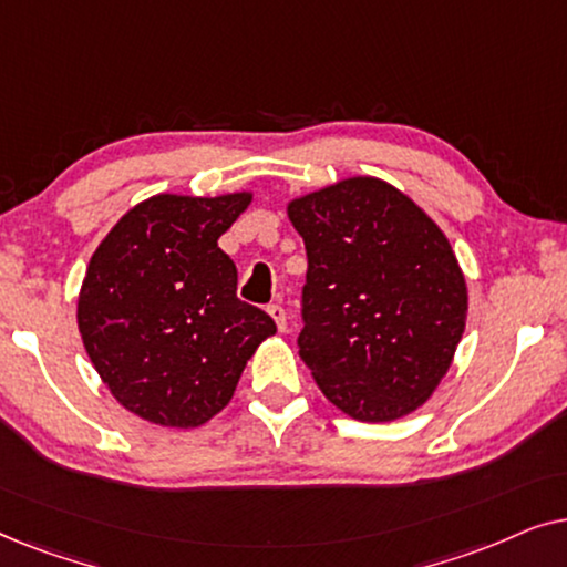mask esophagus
Masks as SVG:
<instances>
[{
	"label": "esophagus",
	"instance_id": "34e87169",
	"mask_svg": "<svg viewBox=\"0 0 567 567\" xmlns=\"http://www.w3.org/2000/svg\"><path fill=\"white\" fill-rule=\"evenodd\" d=\"M268 315L274 317L276 328L281 330V332H286V309H284V305H270L268 307Z\"/></svg>",
	"mask_w": 567,
	"mask_h": 567
}]
</instances>
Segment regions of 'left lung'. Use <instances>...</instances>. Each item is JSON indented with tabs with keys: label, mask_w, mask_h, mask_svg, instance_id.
Wrapping results in <instances>:
<instances>
[{
	"label": "left lung",
	"mask_w": 567,
	"mask_h": 567,
	"mask_svg": "<svg viewBox=\"0 0 567 567\" xmlns=\"http://www.w3.org/2000/svg\"><path fill=\"white\" fill-rule=\"evenodd\" d=\"M307 247L299 355L324 398L367 423L431 398L467 320V284L436 221L379 177L289 204Z\"/></svg>",
	"instance_id": "8db88e82"
}]
</instances>
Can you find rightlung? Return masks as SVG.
<instances>
[{
	"mask_svg": "<svg viewBox=\"0 0 567 567\" xmlns=\"http://www.w3.org/2000/svg\"><path fill=\"white\" fill-rule=\"evenodd\" d=\"M252 193H159L121 216L92 255L76 324L115 400L144 421L196 429L227 408L245 363L276 332L237 299L219 237Z\"/></svg>",
	"mask_w": 567,
	"mask_h": 567,
	"instance_id": "obj_1",
	"label": "right lung"
}]
</instances>
